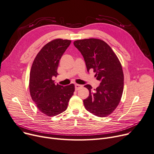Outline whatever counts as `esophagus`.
I'll list each match as a JSON object with an SVG mask.
<instances>
[{
	"instance_id": "esophagus-1",
	"label": "esophagus",
	"mask_w": 154,
	"mask_h": 154,
	"mask_svg": "<svg viewBox=\"0 0 154 154\" xmlns=\"http://www.w3.org/2000/svg\"><path fill=\"white\" fill-rule=\"evenodd\" d=\"M82 87V85H79V84H75V88L76 90H78L79 89H80Z\"/></svg>"
}]
</instances>
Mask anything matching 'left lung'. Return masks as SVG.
Here are the masks:
<instances>
[{
  "mask_svg": "<svg viewBox=\"0 0 154 154\" xmlns=\"http://www.w3.org/2000/svg\"><path fill=\"white\" fill-rule=\"evenodd\" d=\"M74 46L84 56L87 71L96 73L100 86L92 91L86 85L89 96L84 100L85 109L99 117H106L117 108L124 87V74L120 61L111 48L97 38L76 40Z\"/></svg>",
  "mask_w": 154,
  "mask_h": 154,
  "instance_id": "left-lung-1",
  "label": "left lung"
}]
</instances>
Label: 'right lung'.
<instances>
[{
  "mask_svg": "<svg viewBox=\"0 0 154 154\" xmlns=\"http://www.w3.org/2000/svg\"><path fill=\"white\" fill-rule=\"evenodd\" d=\"M71 41L55 39L45 45L35 58L29 73L31 97L38 109L48 116H54L66 110L75 91L73 84H55L52 79L58 75L59 60Z\"/></svg>",
  "mask_w": 154,
  "mask_h": 154,
  "instance_id": "1",
  "label": "right lung"
}]
</instances>
